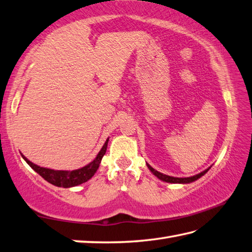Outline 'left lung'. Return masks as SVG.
Segmentation results:
<instances>
[{
  "mask_svg": "<svg viewBox=\"0 0 252 252\" xmlns=\"http://www.w3.org/2000/svg\"><path fill=\"white\" fill-rule=\"evenodd\" d=\"M146 165H147V167H149V168H150V170L153 172V174H154V175L157 177V178L162 180V181L170 182V184H190V182L195 181L196 179H199L200 177L205 175L206 172H208L209 169H210V168L205 169L204 171L200 172V174L195 175V176H192V177H188V178H176V177H170V176H167V175L161 174V172H158L157 170H155L154 168H152V167H151L149 164H146Z\"/></svg>",
  "mask_w": 252,
  "mask_h": 252,
  "instance_id": "8db88e82",
  "label": "left lung"
}]
</instances>
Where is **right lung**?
<instances>
[{
  "mask_svg": "<svg viewBox=\"0 0 252 252\" xmlns=\"http://www.w3.org/2000/svg\"><path fill=\"white\" fill-rule=\"evenodd\" d=\"M108 141L109 139H107L105 142V144L101 147L100 152L98 153V155L96 156V158L94 159L90 164L82 167L80 169L76 170H53V169H49V168H43V167L34 165L33 162L31 160H28L26 157L24 155L23 158L26 160L27 164L32 167V168L37 172V174L40 175L44 180H47L50 184L57 186V187H62V188H70V187H75L83 184V182H86L87 180H90L92 177L95 175V172L97 171L98 167H99L100 161L102 159L103 155L106 154L107 151V145H108Z\"/></svg>",
  "mask_w": 252,
  "mask_h": 252,
  "instance_id": "1",
  "label": "right lung"
}]
</instances>
